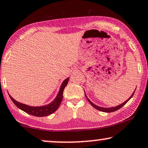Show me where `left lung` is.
Listing matches in <instances>:
<instances>
[{
  "label": "left lung",
  "mask_w": 148,
  "mask_h": 148,
  "mask_svg": "<svg viewBox=\"0 0 148 148\" xmlns=\"http://www.w3.org/2000/svg\"><path fill=\"white\" fill-rule=\"evenodd\" d=\"M134 92H135V91H134ZM134 92H133L132 95L131 97H130L129 99H128V100H127V101H125V102H124L123 103H122V104L119 105V106H116V107H113V108H101V107H99V106H96V105H94L93 103H92L91 101H90V100H89V99H88V98L86 97V95H85V97H86L87 99H88V100L89 103H90V104L92 105V106H93L94 108H96V109H97L98 110H99V111H101V112H115V111H116V110H118L119 109H120L121 108H122V107L124 105H125V103H127V101H129L130 99L131 98L133 97V95H134Z\"/></svg>",
  "instance_id": "obj_1"
}]
</instances>
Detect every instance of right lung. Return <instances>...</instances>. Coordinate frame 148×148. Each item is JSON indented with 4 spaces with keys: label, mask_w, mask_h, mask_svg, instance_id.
Returning <instances> with one entry per match:
<instances>
[{
    "label": "right lung",
    "mask_w": 148,
    "mask_h": 148,
    "mask_svg": "<svg viewBox=\"0 0 148 148\" xmlns=\"http://www.w3.org/2000/svg\"><path fill=\"white\" fill-rule=\"evenodd\" d=\"M68 81L69 78H67V79H65V81L63 82L61 86H60L59 92H58L56 99H55L51 103H49V105H47V106L40 107L29 106L15 101L10 95V99H11V100L13 101L14 104L16 106V107H18L19 109L22 110L23 111L25 112L32 116H48L51 114L54 113V112H56V110L58 109L60 103H61L62 100H63V90L65 87H66V85H67Z\"/></svg>",
    "instance_id": "1"
}]
</instances>
